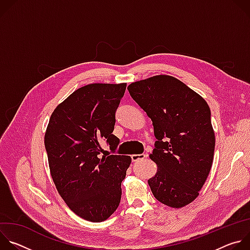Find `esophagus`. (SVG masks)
I'll list each match as a JSON object with an SVG mask.
<instances>
[{
	"label": "esophagus",
	"instance_id": "34e87169",
	"mask_svg": "<svg viewBox=\"0 0 250 250\" xmlns=\"http://www.w3.org/2000/svg\"><path fill=\"white\" fill-rule=\"evenodd\" d=\"M147 157V154H145V153H141V154H132L131 155V160L133 162H136L138 160H142Z\"/></svg>",
	"mask_w": 250,
	"mask_h": 250
}]
</instances>
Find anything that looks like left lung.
Here are the masks:
<instances>
[{"label":"left lung","instance_id":"obj_1","mask_svg":"<svg viewBox=\"0 0 250 250\" xmlns=\"http://www.w3.org/2000/svg\"><path fill=\"white\" fill-rule=\"evenodd\" d=\"M131 98L151 119L156 141L148 180L154 197L172 208L192 203L209 173L215 132L207 102L180 80L158 75L131 83Z\"/></svg>","mask_w":250,"mask_h":250}]
</instances>
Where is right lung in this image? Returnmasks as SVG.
Listing matches in <instances>:
<instances>
[{
    "label": "right lung",
    "mask_w": 250,
    "mask_h": 250,
    "mask_svg": "<svg viewBox=\"0 0 250 250\" xmlns=\"http://www.w3.org/2000/svg\"><path fill=\"white\" fill-rule=\"evenodd\" d=\"M126 84L79 88L52 113L44 136L51 177L67 206L84 220L99 223L118 208L122 182L131 158L118 155L113 134L116 112ZM110 146L100 157V142Z\"/></svg>",
    "instance_id": "add662e5"
}]
</instances>
